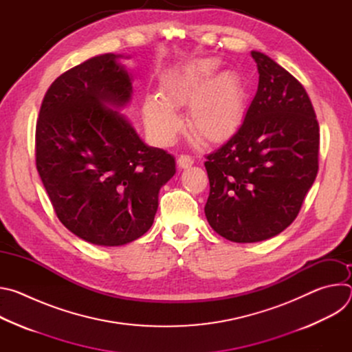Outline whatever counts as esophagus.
Masks as SVG:
<instances>
[{"mask_svg":"<svg viewBox=\"0 0 352 352\" xmlns=\"http://www.w3.org/2000/svg\"><path fill=\"white\" fill-rule=\"evenodd\" d=\"M177 163H178V166H179L181 168H188V167H190V166L193 164V159H192L190 156H188V155H181V156L178 157Z\"/></svg>","mask_w":352,"mask_h":352,"instance_id":"34e87169","label":"esophagus"}]
</instances>
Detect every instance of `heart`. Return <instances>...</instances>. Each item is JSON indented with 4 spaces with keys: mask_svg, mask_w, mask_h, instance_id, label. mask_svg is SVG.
<instances>
[{
    "mask_svg": "<svg viewBox=\"0 0 352 352\" xmlns=\"http://www.w3.org/2000/svg\"><path fill=\"white\" fill-rule=\"evenodd\" d=\"M219 58H200L168 71L160 82V96L143 100L144 124L160 143H170L181 128L175 111L188 104L189 126L208 140H220L239 125L246 107V89L235 71H220Z\"/></svg>",
    "mask_w": 352,
    "mask_h": 352,
    "instance_id": "obj_1",
    "label": "heart"
}]
</instances>
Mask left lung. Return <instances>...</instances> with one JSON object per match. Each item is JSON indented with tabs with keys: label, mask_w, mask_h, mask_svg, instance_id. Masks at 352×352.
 <instances>
[{
	"label": "left lung",
	"mask_w": 352,
	"mask_h": 352,
	"mask_svg": "<svg viewBox=\"0 0 352 352\" xmlns=\"http://www.w3.org/2000/svg\"><path fill=\"white\" fill-rule=\"evenodd\" d=\"M258 91L242 125L206 156L210 227L232 242H259L298 216L319 170V124L311 98L288 71L252 52Z\"/></svg>",
	"instance_id": "left-lung-1"
}]
</instances>
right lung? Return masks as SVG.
I'll return each instance as SVG.
<instances>
[{"label": "right lung", "instance_id": "add662e5", "mask_svg": "<svg viewBox=\"0 0 352 352\" xmlns=\"http://www.w3.org/2000/svg\"><path fill=\"white\" fill-rule=\"evenodd\" d=\"M103 54L60 75L48 87L36 124V167L60 221L76 236L118 246L152 227L159 190L175 159L147 146L118 111L132 78Z\"/></svg>", "mask_w": 352, "mask_h": 352}]
</instances>
